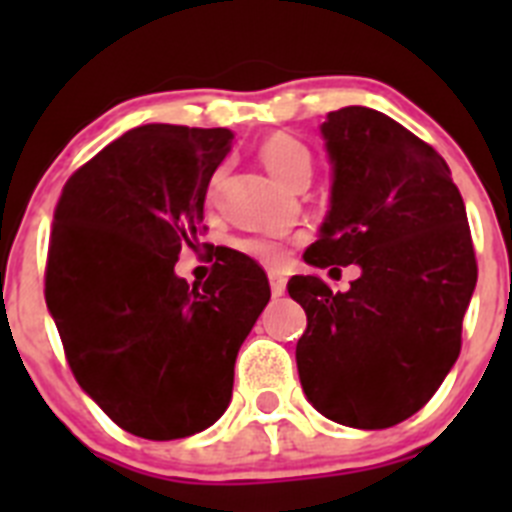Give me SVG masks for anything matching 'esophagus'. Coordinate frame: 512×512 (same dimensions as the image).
<instances>
[{"label":"esophagus","instance_id":"esophagus-1","mask_svg":"<svg viewBox=\"0 0 512 512\" xmlns=\"http://www.w3.org/2000/svg\"><path fill=\"white\" fill-rule=\"evenodd\" d=\"M269 284H271V295L274 297H282L284 289H287V282H284L282 274H277V271H269Z\"/></svg>","mask_w":512,"mask_h":512}]
</instances>
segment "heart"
<instances>
[{"mask_svg":"<svg viewBox=\"0 0 512 512\" xmlns=\"http://www.w3.org/2000/svg\"><path fill=\"white\" fill-rule=\"evenodd\" d=\"M259 158L269 169V174L287 187H300V184L310 182L312 153L295 135L274 133L264 138V143L259 146ZM235 248L264 266H284L289 259L292 241L269 238V235H248L235 243Z\"/></svg>","mask_w":512,"mask_h":512,"instance_id":"heart-1","label":"heart"}]
</instances>
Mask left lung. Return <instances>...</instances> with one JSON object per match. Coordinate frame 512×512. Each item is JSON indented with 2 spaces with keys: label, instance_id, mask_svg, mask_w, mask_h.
I'll use <instances>...</instances> for the list:
<instances>
[{
  "label": "left lung",
  "instance_id": "1",
  "mask_svg": "<svg viewBox=\"0 0 512 512\" xmlns=\"http://www.w3.org/2000/svg\"><path fill=\"white\" fill-rule=\"evenodd\" d=\"M323 135L336 182L305 261L330 271L356 264L361 277L348 292L315 274L289 279L307 315L297 369L318 413L379 431L418 413L459 359L477 256L436 148L369 107L328 112Z\"/></svg>",
  "mask_w": 512,
  "mask_h": 512
}]
</instances>
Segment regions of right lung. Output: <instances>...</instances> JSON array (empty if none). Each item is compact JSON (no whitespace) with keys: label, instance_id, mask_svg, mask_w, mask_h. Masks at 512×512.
Here are the masks:
<instances>
[{"label":"right lung","instance_id":"right-lung-1","mask_svg":"<svg viewBox=\"0 0 512 512\" xmlns=\"http://www.w3.org/2000/svg\"><path fill=\"white\" fill-rule=\"evenodd\" d=\"M230 140L225 128L130 130L69 176L53 212L45 302L63 354L133 436L184 438L225 413L238 348L271 297L264 269L233 248L217 246L200 287L174 274L207 230V184Z\"/></svg>","mask_w":512,"mask_h":512}]
</instances>
